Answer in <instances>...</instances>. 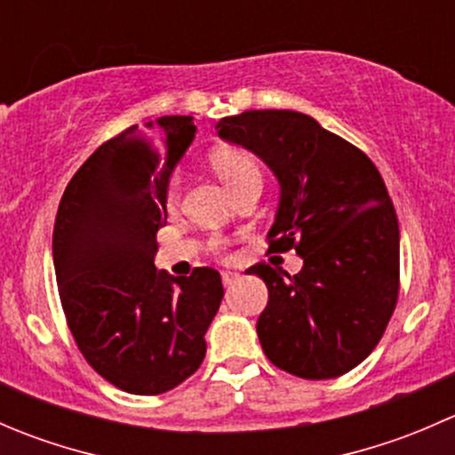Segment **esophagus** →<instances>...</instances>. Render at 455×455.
I'll return each instance as SVG.
<instances>
[{"instance_id": "1", "label": "esophagus", "mask_w": 455, "mask_h": 455, "mask_svg": "<svg viewBox=\"0 0 455 455\" xmlns=\"http://www.w3.org/2000/svg\"><path fill=\"white\" fill-rule=\"evenodd\" d=\"M237 279H240V273H235V270H224V273H222L224 286H231V283H235Z\"/></svg>"}]
</instances>
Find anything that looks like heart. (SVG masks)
I'll use <instances>...</instances> for the list:
<instances>
[{"mask_svg": "<svg viewBox=\"0 0 455 455\" xmlns=\"http://www.w3.org/2000/svg\"><path fill=\"white\" fill-rule=\"evenodd\" d=\"M215 172L220 173L227 187L231 191H235L237 187L244 185L251 178H261L259 167L255 164V160L251 156L240 154V151H220L213 158ZM178 200V178H173L172 185L167 191V202L169 204H176ZM213 249H220V242L213 240Z\"/></svg>", "mask_w": 455, "mask_h": 455, "instance_id": "obj_1", "label": "heart"}]
</instances>
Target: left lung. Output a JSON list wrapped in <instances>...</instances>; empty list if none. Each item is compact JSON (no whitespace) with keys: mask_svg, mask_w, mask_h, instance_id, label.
Returning <instances> with one entry per match:
<instances>
[{"mask_svg":"<svg viewBox=\"0 0 455 455\" xmlns=\"http://www.w3.org/2000/svg\"><path fill=\"white\" fill-rule=\"evenodd\" d=\"M220 139L259 156L279 182L268 253L295 249L304 268L268 264V304L257 337L270 363L301 379H337L383 337L398 299V220L374 163L292 109H251L215 125Z\"/></svg>","mask_w":455,"mask_h":455,"instance_id":"1","label":"left lung"}]
</instances>
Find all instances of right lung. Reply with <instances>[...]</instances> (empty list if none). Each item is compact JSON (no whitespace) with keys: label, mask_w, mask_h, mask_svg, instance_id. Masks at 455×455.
I'll use <instances>...</instances> for the list:
<instances>
[{"label":"right lung","mask_w":455,"mask_h":455,"mask_svg":"<svg viewBox=\"0 0 455 455\" xmlns=\"http://www.w3.org/2000/svg\"><path fill=\"white\" fill-rule=\"evenodd\" d=\"M103 142L68 182L52 233L59 297L81 355L118 389L154 396L200 368L224 297L209 266L173 277L154 266L173 167L191 116H160Z\"/></svg>","instance_id":"obj_1"}]
</instances>
